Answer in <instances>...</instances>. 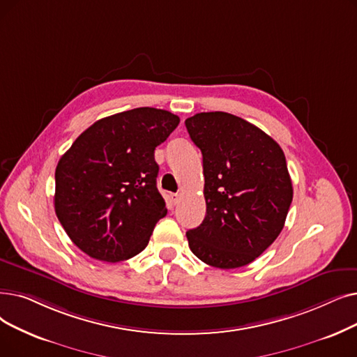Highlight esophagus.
<instances>
[{"instance_id":"esophagus-1","label":"esophagus","mask_w":357,"mask_h":357,"mask_svg":"<svg viewBox=\"0 0 357 357\" xmlns=\"http://www.w3.org/2000/svg\"><path fill=\"white\" fill-rule=\"evenodd\" d=\"M170 199H172V203L174 204H178L179 203V199H181V194H170Z\"/></svg>"}]
</instances>
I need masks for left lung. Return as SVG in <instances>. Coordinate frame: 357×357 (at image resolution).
Listing matches in <instances>:
<instances>
[{
  "mask_svg": "<svg viewBox=\"0 0 357 357\" xmlns=\"http://www.w3.org/2000/svg\"><path fill=\"white\" fill-rule=\"evenodd\" d=\"M203 153L206 217L187 231L190 250L215 268H239L280 235L293 198L282 147L270 135L227 112L185 121Z\"/></svg>",
  "mask_w": 357,
  "mask_h": 357,
  "instance_id": "left-lung-1",
  "label": "left lung"
}]
</instances>
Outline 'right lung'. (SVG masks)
Instances as JSON below:
<instances>
[{"label":"right lung","mask_w":357,"mask_h":357,"mask_svg":"<svg viewBox=\"0 0 357 357\" xmlns=\"http://www.w3.org/2000/svg\"><path fill=\"white\" fill-rule=\"evenodd\" d=\"M179 123L156 107L102 118L82 132L55 169V213L89 257L118 262L140 254L166 215L154 150Z\"/></svg>","instance_id":"add662e5"}]
</instances>
